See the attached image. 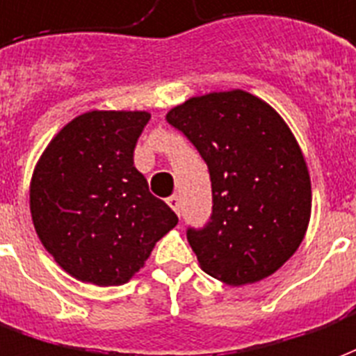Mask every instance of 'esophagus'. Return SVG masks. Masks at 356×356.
Instances as JSON below:
<instances>
[{"label":"esophagus","mask_w":356,"mask_h":356,"mask_svg":"<svg viewBox=\"0 0 356 356\" xmlns=\"http://www.w3.org/2000/svg\"><path fill=\"white\" fill-rule=\"evenodd\" d=\"M167 203H168V207H170V209L175 210L176 214H178V216H180V199H178V195L168 197V199H167Z\"/></svg>","instance_id":"obj_1"}]
</instances>
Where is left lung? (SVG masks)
Masks as SVG:
<instances>
[{"mask_svg":"<svg viewBox=\"0 0 356 356\" xmlns=\"http://www.w3.org/2000/svg\"><path fill=\"white\" fill-rule=\"evenodd\" d=\"M167 121L210 172V220L186 232L204 273L233 286L275 273L298 250L311 214L309 172L288 124L238 89L189 98Z\"/></svg>","mask_w":356,"mask_h":356,"instance_id":"obj_1","label":"left lung"}]
</instances>
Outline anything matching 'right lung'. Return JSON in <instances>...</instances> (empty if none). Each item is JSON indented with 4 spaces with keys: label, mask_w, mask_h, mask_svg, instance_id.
Listing matches in <instances>:
<instances>
[{
    "label": "right lung",
    "mask_w": 356,
    "mask_h": 356,
    "mask_svg": "<svg viewBox=\"0 0 356 356\" xmlns=\"http://www.w3.org/2000/svg\"><path fill=\"white\" fill-rule=\"evenodd\" d=\"M147 111H89L47 146L30 186L38 237L72 277L118 286L144 266L178 216L134 167Z\"/></svg>",
    "instance_id": "1"
}]
</instances>
